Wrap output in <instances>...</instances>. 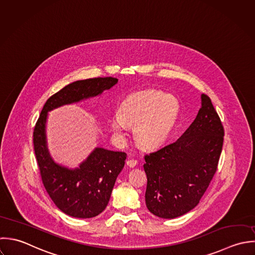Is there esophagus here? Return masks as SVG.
<instances>
[{
  "instance_id": "obj_1",
  "label": "esophagus",
  "mask_w": 255,
  "mask_h": 255,
  "mask_svg": "<svg viewBox=\"0 0 255 255\" xmlns=\"http://www.w3.org/2000/svg\"><path fill=\"white\" fill-rule=\"evenodd\" d=\"M136 163H137V161H136L135 159H128V160L127 161V165H128V167H130V168H133V167L136 165Z\"/></svg>"
}]
</instances>
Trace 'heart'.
Segmentation results:
<instances>
[{
    "instance_id": "1",
    "label": "heart",
    "mask_w": 255,
    "mask_h": 255,
    "mask_svg": "<svg viewBox=\"0 0 255 255\" xmlns=\"http://www.w3.org/2000/svg\"><path fill=\"white\" fill-rule=\"evenodd\" d=\"M180 113L176 97L162 91L148 90L126 99L118 110V117L111 122V128L118 137L125 135V126L133 127L136 143L152 148L163 143L174 128Z\"/></svg>"
}]
</instances>
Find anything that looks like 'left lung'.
<instances>
[{
  "instance_id": "1",
  "label": "left lung",
  "mask_w": 255,
  "mask_h": 255,
  "mask_svg": "<svg viewBox=\"0 0 255 255\" xmlns=\"http://www.w3.org/2000/svg\"><path fill=\"white\" fill-rule=\"evenodd\" d=\"M201 100L196 119L176 141L144 155L145 203L159 218L174 219L194 209L218 168L224 127L211 99L202 94Z\"/></svg>"
}]
</instances>
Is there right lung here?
<instances>
[{"instance_id":"right-lung-1","label":"right lung","mask_w":255,"mask_h":255,"mask_svg":"<svg viewBox=\"0 0 255 255\" xmlns=\"http://www.w3.org/2000/svg\"><path fill=\"white\" fill-rule=\"evenodd\" d=\"M117 83V78L98 77L65 86L46 101L34 127L33 147L43 186L55 206L70 217L89 219L106 209L127 154L96 147L78 168L69 169L57 164L47 149V113L99 96Z\"/></svg>"}]
</instances>
